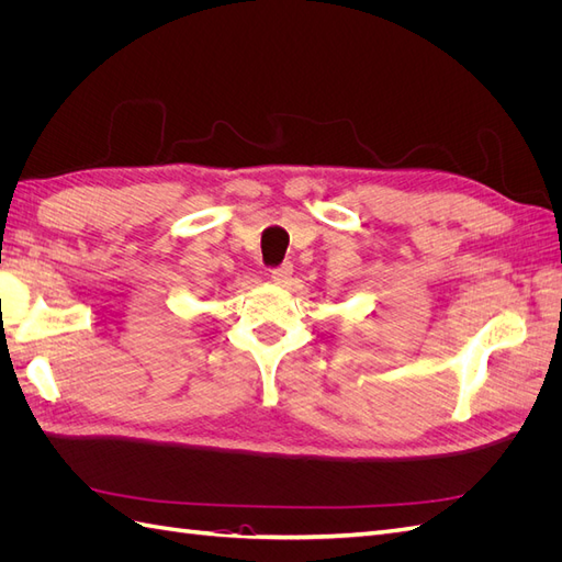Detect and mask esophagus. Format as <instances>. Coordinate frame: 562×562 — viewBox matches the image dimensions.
<instances>
[{
	"label": "esophagus",
	"instance_id": "34e87169",
	"mask_svg": "<svg viewBox=\"0 0 562 562\" xmlns=\"http://www.w3.org/2000/svg\"><path fill=\"white\" fill-rule=\"evenodd\" d=\"M293 277V265L291 262H283L279 267L271 269V281L274 283H288Z\"/></svg>",
	"mask_w": 562,
	"mask_h": 562
}]
</instances>
